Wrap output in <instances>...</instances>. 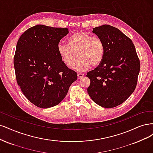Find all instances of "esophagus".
<instances>
[{"instance_id": "34e87169", "label": "esophagus", "mask_w": 153, "mask_h": 153, "mask_svg": "<svg viewBox=\"0 0 153 153\" xmlns=\"http://www.w3.org/2000/svg\"><path fill=\"white\" fill-rule=\"evenodd\" d=\"M83 76H84V74L80 73V72H78V73H77V77H78V79H81V78H82Z\"/></svg>"}]
</instances>
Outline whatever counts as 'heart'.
Returning <instances> with one entry per match:
<instances>
[{
	"instance_id": "heart-1",
	"label": "heart",
	"mask_w": 153,
	"mask_h": 153,
	"mask_svg": "<svg viewBox=\"0 0 153 153\" xmlns=\"http://www.w3.org/2000/svg\"><path fill=\"white\" fill-rule=\"evenodd\" d=\"M57 51L63 63L68 67L74 65L79 56L80 59L74 69L85 71L91 65H100L105 56V44L100 37L77 31L68 38L67 45L59 43Z\"/></svg>"
}]
</instances>
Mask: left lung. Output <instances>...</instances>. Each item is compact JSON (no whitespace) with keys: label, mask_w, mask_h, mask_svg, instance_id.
<instances>
[{"label":"left lung","mask_w":153,"mask_h":153,"mask_svg":"<svg viewBox=\"0 0 153 153\" xmlns=\"http://www.w3.org/2000/svg\"><path fill=\"white\" fill-rule=\"evenodd\" d=\"M105 44L100 65L87 73V91L97 104L112 108L121 104L134 91L140 71V60L131 39L109 25L93 28Z\"/></svg>","instance_id":"8db88e82"}]
</instances>
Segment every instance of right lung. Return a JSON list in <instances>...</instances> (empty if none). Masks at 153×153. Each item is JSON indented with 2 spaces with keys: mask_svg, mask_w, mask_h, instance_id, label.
<instances>
[{
  "mask_svg": "<svg viewBox=\"0 0 153 153\" xmlns=\"http://www.w3.org/2000/svg\"><path fill=\"white\" fill-rule=\"evenodd\" d=\"M67 28L38 25L28 28L18 39L14 57L18 85L24 95L38 107L60 103L77 73L63 63L57 51Z\"/></svg>",
  "mask_w": 153,
  "mask_h": 153,
  "instance_id": "add662e5",
  "label": "right lung"
}]
</instances>
